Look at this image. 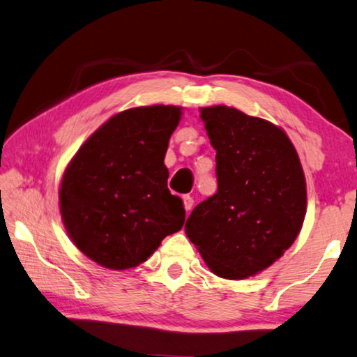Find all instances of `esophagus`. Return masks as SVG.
I'll return each mask as SVG.
<instances>
[{
    "mask_svg": "<svg viewBox=\"0 0 357 357\" xmlns=\"http://www.w3.org/2000/svg\"><path fill=\"white\" fill-rule=\"evenodd\" d=\"M183 205H185V210L190 213L191 208H192V205H195V199H192V197L188 196V195L183 196Z\"/></svg>",
    "mask_w": 357,
    "mask_h": 357,
    "instance_id": "esophagus-1",
    "label": "esophagus"
}]
</instances>
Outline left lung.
Returning <instances> with one entry per match:
<instances>
[{
  "label": "left lung",
  "instance_id": "1",
  "mask_svg": "<svg viewBox=\"0 0 357 357\" xmlns=\"http://www.w3.org/2000/svg\"><path fill=\"white\" fill-rule=\"evenodd\" d=\"M201 119L216 150L218 191L191 211L186 235L216 276H255L301 232V161L285 131L265 119L224 105L201 108Z\"/></svg>",
  "mask_w": 357,
  "mask_h": 357
}]
</instances>
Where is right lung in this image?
<instances>
[{
  "mask_svg": "<svg viewBox=\"0 0 357 357\" xmlns=\"http://www.w3.org/2000/svg\"><path fill=\"white\" fill-rule=\"evenodd\" d=\"M182 108L125 109L89 136L62 175L59 210L68 236L108 270L146 261L185 222L183 202L167 190L165 155Z\"/></svg>",
  "mask_w": 357,
  "mask_h": 357,
  "instance_id": "add662e5",
  "label": "right lung"
}]
</instances>
